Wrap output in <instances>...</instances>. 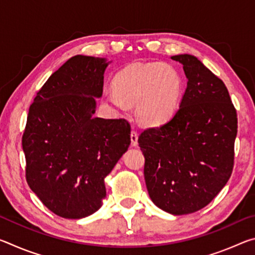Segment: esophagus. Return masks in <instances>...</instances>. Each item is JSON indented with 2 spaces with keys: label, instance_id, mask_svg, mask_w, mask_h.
Masks as SVG:
<instances>
[{
  "label": "esophagus",
  "instance_id": "34e87169",
  "mask_svg": "<svg viewBox=\"0 0 255 255\" xmlns=\"http://www.w3.org/2000/svg\"><path fill=\"white\" fill-rule=\"evenodd\" d=\"M130 140H131V146H137L138 144V133L136 130H131L130 132Z\"/></svg>",
  "mask_w": 255,
  "mask_h": 255
}]
</instances>
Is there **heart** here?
<instances>
[{
  "label": "heart",
  "instance_id": "obj_1",
  "mask_svg": "<svg viewBox=\"0 0 255 255\" xmlns=\"http://www.w3.org/2000/svg\"><path fill=\"white\" fill-rule=\"evenodd\" d=\"M115 92L106 100L117 109L135 105L137 116L147 126H159L173 117L183 92V80L173 66L161 62L136 63L123 68L114 80Z\"/></svg>",
  "mask_w": 255,
  "mask_h": 255
}]
</instances>
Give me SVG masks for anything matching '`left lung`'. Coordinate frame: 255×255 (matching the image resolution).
<instances>
[{
	"label": "left lung",
	"instance_id": "8db88e82",
	"mask_svg": "<svg viewBox=\"0 0 255 255\" xmlns=\"http://www.w3.org/2000/svg\"><path fill=\"white\" fill-rule=\"evenodd\" d=\"M172 59L188 79L180 108L169 122L145 129L138 144L150 199L173 215L204 208L234 167L237 115L224 82L192 55Z\"/></svg>",
	"mask_w": 255,
	"mask_h": 255
}]
</instances>
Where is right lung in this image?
Instances as JSON below:
<instances>
[{
	"label": "right lung",
	"instance_id": "add662e5",
	"mask_svg": "<svg viewBox=\"0 0 255 255\" xmlns=\"http://www.w3.org/2000/svg\"><path fill=\"white\" fill-rule=\"evenodd\" d=\"M105 59L77 55L50 75L29 108L25 179L47 208L79 219L100 208L105 178L130 145L126 119L93 117Z\"/></svg>",
	"mask_w": 255,
	"mask_h": 255
}]
</instances>
